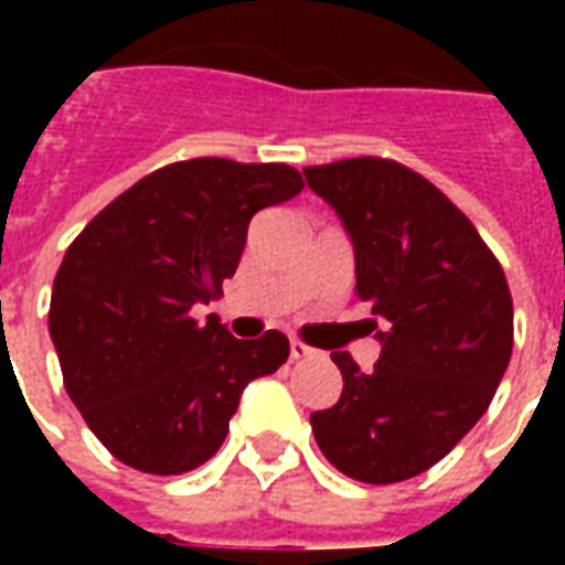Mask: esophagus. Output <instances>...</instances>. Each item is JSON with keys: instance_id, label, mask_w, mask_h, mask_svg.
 I'll list each match as a JSON object with an SVG mask.
<instances>
[{"instance_id": "esophagus-1", "label": "esophagus", "mask_w": 565, "mask_h": 565, "mask_svg": "<svg viewBox=\"0 0 565 565\" xmlns=\"http://www.w3.org/2000/svg\"><path fill=\"white\" fill-rule=\"evenodd\" d=\"M311 354H315V348H308V344H302L299 339H294V342H290V356H294V360H306V356H311Z\"/></svg>"}]
</instances>
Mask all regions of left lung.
<instances>
[{"label": "left lung", "instance_id": "left-lung-1", "mask_svg": "<svg viewBox=\"0 0 565 565\" xmlns=\"http://www.w3.org/2000/svg\"><path fill=\"white\" fill-rule=\"evenodd\" d=\"M302 174L339 214L354 247L356 299L382 320L372 372L348 351L332 354L342 396L311 415V433L348 478H415L481 420L509 369V284L469 217L399 162L356 157Z\"/></svg>", "mask_w": 565, "mask_h": 565}]
</instances>
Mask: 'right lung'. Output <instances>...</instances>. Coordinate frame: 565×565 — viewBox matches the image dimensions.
Segmentation results:
<instances>
[{
  "label": "right lung",
  "instance_id": "right-lung-1",
  "mask_svg": "<svg viewBox=\"0 0 565 565\" xmlns=\"http://www.w3.org/2000/svg\"><path fill=\"white\" fill-rule=\"evenodd\" d=\"M302 186L284 162H172L68 245L47 330L72 403L117 460L150 475L196 469L247 384L287 360L284 332L235 339L217 315L199 323L193 311L223 296L250 217Z\"/></svg>",
  "mask_w": 565,
  "mask_h": 565
}]
</instances>
